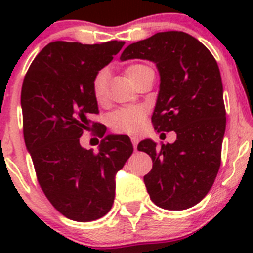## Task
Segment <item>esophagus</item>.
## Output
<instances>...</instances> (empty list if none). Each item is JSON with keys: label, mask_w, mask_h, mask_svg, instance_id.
Here are the masks:
<instances>
[{"label": "esophagus", "mask_w": 253, "mask_h": 253, "mask_svg": "<svg viewBox=\"0 0 253 253\" xmlns=\"http://www.w3.org/2000/svg\"><path fill=\"white\" fill-rule=\"evenodd\" d=\"M130 139H131V143H133V147H134V149L137 148V144H138V142H139V138L138 137H130Z\"/></svg>", "instance_id": "esophagus-1"}]
</instances>
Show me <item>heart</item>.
Instances as JSON below:
<instances>
[{
	"label": "heart",
	"mask_w": 253,
	"mask_h": 253,
	"mask_svg": "<svg viewBox=\"0 0 253 253\" xmlns=\"http://www.w3.org/2000/svg\"><path fill=\"white\" fill-rule=\"evenodd\" d=\"M147 68L144 64H131L126 68V76L133 82L134 77L142 69ZM106 80L107 75L105 71H100L95 76L92 82V92L93 97L99 104H102L106 99ZM146 122V111L143 107L134 106V107H124L120 110H116L111 115L110 124L111 128L116 133H138L142 130L143 125Z\"/></svg>",
	"instance_id": "b5f03b06"
}]
</instances>
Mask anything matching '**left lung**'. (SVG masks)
Here are the masks:
<instances>
[{
	"label": "left lung",
	"instance_id": "left-lung-1",
	"mask_svg": "<svg viewBox=\"0 0 253 253\" xmlns=\"http://www.w3.org/2000/svg\"><path fill=\"white\" fill-rule=\"evenodd\" d=\"M128 59L156 64L161 82L152 123L157 131L177 134L172 144H138L153 162L144 176L151 200L169 210L194 207L209 193L220 167L225 107L216 60L184 31H162L130 44L120 55Z\"/></svg>",
	"mask_w": 253,
	"mask_h": 253
}]
</instances>
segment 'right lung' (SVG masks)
Here are the masks:
<instances>
[{
	"label": "right lung",
	"instance_id": "add662e5",
	"mask_svg": "<svg viewBox=\"0 0 253 253\" xmlns=\"http://www.w3.org/2000/svg\"><path fill=\"white\" fill-rule=\"evenodd\" d=\"M124 42L102 44L53 42L35 57L21 88L26 149L39 185L66 218L91 222L109 213L115 198V175L133 153L126 135H105L92 82ZM97 127L99 152L82 149L84 130Z\"/></svg>",
	"mask_w": 253,
	"mask_h": 253
}]
</instances>
